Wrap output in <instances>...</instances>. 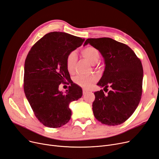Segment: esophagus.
Returning <instances> with one entry per match:
<instances>
[{
    "instance_id": "34e87169",
    "label": "esophagus",
    "mask_w": 159,
    "mask_h": 159,
    "mask_svg": "<svg viewBox=\"0 0 159 159\" xmlns=\"http://www.w3.org/2000/svg\"><path fill=\"white\" fill-rule=\"evenodd\" d=\"M87 92H88V91H87V90H85V89H84V90H83V94H85Z\"/></svg>"
}]
</instances>
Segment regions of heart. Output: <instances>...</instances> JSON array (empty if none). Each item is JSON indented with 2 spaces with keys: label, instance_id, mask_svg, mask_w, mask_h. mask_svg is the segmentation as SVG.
<instances>
[{
  "label": "heart",
  "instance_id": "heart-1",
  "mask_svg": "<svg viewBox=\"0 0 159 159\" xmlns=\"http://www.w3.org/2000/svg\"><path fill=\"white\" fill-rule=\"evenodd\" d=\"M81 54L93 65L96 64L99 61L100 52L96 48L93 47H87L81 50ZM77 61V54L75 52H71L68 54L66 58V66L67 70L70 73L73 72L75 63ZM96 81V78L93 76H85L79 75L74 78V82L79 86L88 89Z\"/></svg>",
  "mask_w": 159,
  "mask_h": 159
}]
</instances>
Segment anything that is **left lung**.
Instances as JSON below:
<instances>
[{
	"label": "left lung",
	"mask_w": 159,
	"mask_h": 159,
	"mask_svg": "<svg viewBox=\"0 0 159 159\" xmlns=\"http://www.w3.org/2000/svg\"><path fill=\"white\" fill-rule=\"evenodd\" d=\"M90 44L98 50L105 65L97 85L103 90L95 92L93 111L101 123L117 125L124 123L137 108L142 93L143 68L140 59L127 45L109 37L87 39L84 46Z\"/></svg>",
	"instance_id": "obj_1"
}]
</instances>
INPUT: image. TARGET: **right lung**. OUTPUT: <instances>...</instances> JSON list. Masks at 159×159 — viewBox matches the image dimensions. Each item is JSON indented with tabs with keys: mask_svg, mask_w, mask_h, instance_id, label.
Here are the masks:
<instances>
[{
	"mask_svg": "<svg viewBox=\"0 0 159 159\" xmlns=\"http://www.w3.org/2000/svg\"><path fill=\"white\" fill-rule=\"evenodd\" d=\"M84 41L65 32H53L44 35L28 52L24 91L35 116L44 126L57 128L69 122L72 115L70 103L82 96L81 88L73 82L65 93L60 91L59 86L71 80L66 58Z\"/></svg>",
	"mask_w": 159,
	"mask_h": 159,
	"instance_id": "add662e5",
	"label": "right lung"
}]
</instances>
